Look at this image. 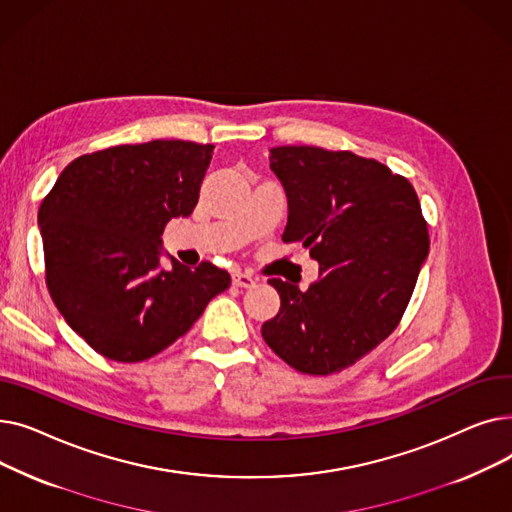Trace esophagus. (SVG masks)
I'll use <instances>...</instances> for the list:
<instances>
[{"instance_id": "1", "label": "esophagus", "mask_w": 512, "mask_h": 512, "mask_svg": "<svg viewBox=\"0 0 512 512\" xmlns=\"http://www.w3.org/2000/svg\"><path fill=\"white\" fill-rule=\"evenodd\" d=\"M232 284H234V286H238V288H253L257 282H255V278H253V276H249V274L236 272V274L232 276Z\"/></svg>"}]
</instances>
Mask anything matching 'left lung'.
<instances>
[{
	"instance_id": "obj_1",
	"label": "left lung",
	"mask_w": 512,
	"mask_h": 512,
	"mask_svg": "<svg viewBox=\"0 0 512 512\" xmlns=\"http://www.w3.org/2000/svg\"><path fill=\"white\" fill-rule=\"evenodd\" d=\"M270 153L288 199L282 240L303 242L319 278L307 290L272 278L280 311L261 336L301 373H338L396 330L429 251L427 224L413 184L380 161L307 145Z\"/></svg>"
}]
</instances>
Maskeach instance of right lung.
Segmentation results:
<instances>
[{"label": "right lung", "mask_w": 512, "mask_h": 512, "mask_svg": "<svg viewBox=\"0 0 512 512\" xmlns=\"http://www.w3.org/2000/svg\"><path fill=\"white\" fill-rule=\"evenodd\" d=\"M213 145L149 141L76 157L39 207L45 282L68 326L105 359L145 361L184 336L230 274L172 259L161 234L191 215Z\"/></svg>", "instance_id": "obj_1"}]
</instances>
